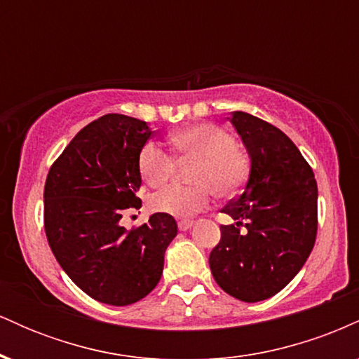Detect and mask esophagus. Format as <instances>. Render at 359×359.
<instances>
[{
  "label": "esophagus",
  "instance_id": "34e87169",
  "mask_svg": "<svg viewBox=\"0 0 359 359\" xmlns=\"http://www.w3.org/2000/svg\"><path fill=\"white\" fill-rule=\"evenodd\" d=\"M192 226V221L191 219H180L179 221V229L180 231H187V229H191Z\"/></svg>",
  "mask_w": 359,
  "mask_h": 359
}]
</instances>
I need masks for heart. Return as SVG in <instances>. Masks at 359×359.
<instances>
[{"instance_id":"heart-1","label":"heart","mask_w":359,"mask_h":359,"mask_svg":"<svg viewBox=\"0 0 359 359\" xmlns=\"http://www.w3.org/2000/svg\"><path fill=\"white\" fill-rule=\"evenodd\" d=\"M168 143L179 158L197 160L191 175L194 185H172L156 194L151 199L156 212L191 216L208 208L212 190L221 197H233L248 180L250 156L224 128L212 123L192 125L174 131ZM138 170L150 187H163L174 172V158L155 143H147L138 155Z\"/></svg>"}]
</instances>
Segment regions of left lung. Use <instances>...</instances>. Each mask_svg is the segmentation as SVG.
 <instances>
[{
    "label": "left lung",
    "mask_w": 359,
    "mask_h": 359,
    "mask_svg": "<svg viewBox=\"0 0 359 359\" xmlns=\"http://www.w3.org/2000/svg\"><path fill=\"white\" fill-rule=\"evenodd\" d=\"M229 119L248 150L251 170L243 192L222 208L234 222L221 226L209 266L226 294L259 302L278 294L314 248L317 184L282 130L243 111Z\"/></svg>",
    "instance_id": "left-lung-1"
}]
</instances>
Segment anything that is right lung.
<instances>
[{"mask_svg":"<svg viewBox=\"0 0 359 359\" xmlns=\"http://www.w3.org/2000/svg\"><path fill=\"white\" fill-rule=\"evenodd\" d=\"M154 131L125 114L84 126L52 163L43 189V226L53 257L82 292L109 306L147 297L177 236L170 214L155 212L128 231L121 217L142 208L138 155Z\"/></svg>","mask_w":359,"mask_h":359,"instance_id":"add662e5","label":"right lung"}]
</instances>
